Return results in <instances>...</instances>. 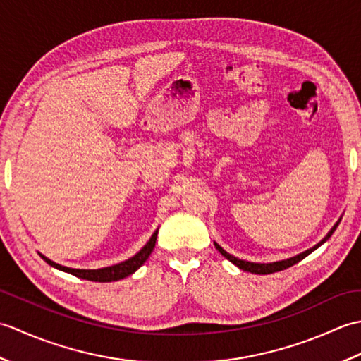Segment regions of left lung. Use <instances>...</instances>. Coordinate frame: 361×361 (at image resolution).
<instances>
[{
  "mask_svg": "<svg viewBox=\"0 0 361 361\" xmlns=\"http://www.w3.org/2000/svg\"><path fill=\"white\" fill-rule=\"evenodd\" d=\"M336 226H338V224H336V225L331 229V231H329V234L324 237V239L321 240L318 245H315V247H313V248H310V250H307V251H304V252H301V255H298V256H295V257H290V259H287V260H281V262H273V264H255V262H247V260H242V259H237V257L231 256V255H229V252H226L224 248H221L220 245H217V243H214V245H216V248L221 252V256H225V257L229 260V262H233L234 265L239 267L240 270L255 273V274H270V273H276V271L286 270V268L298 264L299 260H302L304 257H307L312 251H315L318 247H321V245H323V243L329 239V237H331V235L334 234Z\"/></svg>",
  "mask_w": 361,
  "mask_h": 361,
  "instance_id": "1",
  "label": "left lung"
}]
</instances>
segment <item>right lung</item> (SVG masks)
Segmentation results:
<instances>
[{
  "label": "right lung",
  "instance_id": "1",
  "mask_svg": "<svg viewBox=\"0 0 361 361\" xmlns=\"http://www.w3.org/2000/svg\"><path fill=\"white\" fill-rule=\"evenodd\" d=\"M157 235H158V229L153 235L150 237V240L144 245V248L136 252L133 257H130L124 262H121L118 265H111V267H106V268H99V270H78V268H68L63 265H59L56 262H52L48 257L42 256L46 262H48L51 267L57 268V270H62L66 273H71L75 278H82V279H88V281H93V282H111V281H119V279H124L127 276H130L132 273H135L137 268H140L145 260L149 259L150 252L155 248V243H157Z\"/></svg>",
  "mask_w": 361,
  "mask_h": 361
}]
</instances>
